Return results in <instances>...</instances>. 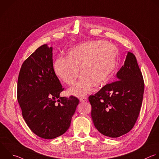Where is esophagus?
Instances as JSON below:
<instances>
[{
	"mask_svg": "<svg viewBox=\"0 0 159 159\" xmlns=\"http://www.w3.org/2000/svg\"><path fill=\"white\" fill-rule=\"evenodd\" d=\"M87 100V97H81V98H80V102H86Z\"/></svg>",
	"mask_w": 159,
	"mask_h": 159,
	"instance_id": "obj_1",
	"label": "esophagus"
}]
</instances>
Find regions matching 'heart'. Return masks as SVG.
<instances>
[{
  "instance_id": "obj_1",
  "label": "heart",
  "mask_w": 159,
  "mask_h": 159,
  "mask_svg": "<svg viewBox=\"0 0 159 159\" xmlns=\"http://www.w3.org/2000/svg\"><path fill=\"white\" fill-rule=\"evenodd\" d=\"M119 51L113 44L102 40H92L71 48L66 57H58L54 69L56 74L66 84L73 85L68 90L75 96H83L91 91L93 86L100 87L106 84L118 64Z\"/></svg>"
}]
</instances>
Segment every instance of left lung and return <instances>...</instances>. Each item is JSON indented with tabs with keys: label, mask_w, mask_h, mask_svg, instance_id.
I'll return each instance as SVG.
<instances>
[{
	"label": "left lung",
	"mask_w": 159,
	"mask_h": 159,
	"mask_svg": "<svg viewBox=\"0 0 159 159\" xmlns=\"http://www.w3.org/2000/svg\"><path fill=\"white\" fill-rule=\"evenodd\" d=\"M117 79L89 97L95 127L102 134L112 138L131 130L141 108L144 81L132 53L128 52Z\"/></svg>",
	"instance_id": "8db88e82"
}]
</instances>
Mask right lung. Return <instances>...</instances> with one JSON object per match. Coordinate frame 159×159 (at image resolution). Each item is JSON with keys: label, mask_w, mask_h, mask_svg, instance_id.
Segmentation results:
<instances>
[{"label": "right lung", "mask_w": 159, "mask_h": 159, "mask_svg": "<svg viewBox=\"0 0 159 159\" xmlns=\"http://www.w3.org/2000/svg\"><path fill=\"white\" fill-rule=\"evenodd\" d=\"M64 89L53 67L52 47H39L22 64L17 81L23 118L37 136L52 139L69 129L79 100L60 97Z\"/></svg>", "instance_id": "add662e5"}]
</instances>
